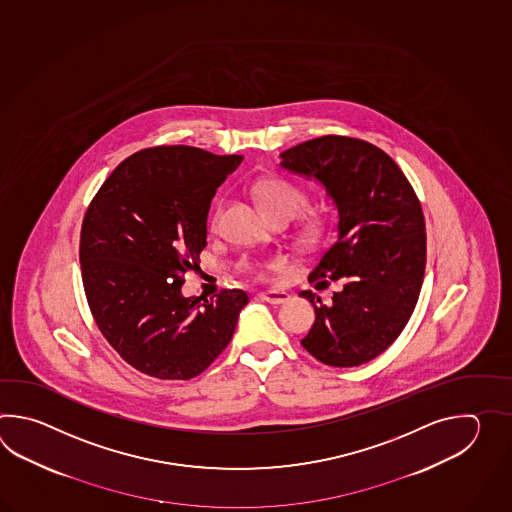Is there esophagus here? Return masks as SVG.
Masks as SVG:
<instances>
[{"mask_svg":"<svg viewBox=\"0 0 512 512\" xmlns=\"http://www.w3.org/2000/svg\"><path fill=\"white\" fill-rule=\"evenodd\" d=\"M263 302H269V304H283V302H287L291 296L289 293H285V291H267V293L258 294Z\"/></svg>","mask_w":512,"mask_h":512,"instance_id":"1","label":"esophagus"}]
</instances>
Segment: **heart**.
I'll list each match as a JSON object with an SVG mask.
<instances>
[{
	"instance_id": "1",
	"label": "heart",
	"mask_w": 512,
	"mask_h": 512,
	"mask_svg": "<svg viewBox=\"0 0 512 512\" xmlns=\"http://www.w3.org/2000/svg\"><path fill=\"white\" fill-rule=\"evenodd\" d=\"M254 196L260 201L261 208L265 210V214L269 218H298L309 205V197L305 194L300 186L294 185L291 181L283 179V177H269V179H261L254 188H252ZM218 223V214H214L212 225L216 227ZM322 236V223L318 219H309L300 230V241L311 247L320 240ZM282 261L265 260L258 261L251 265V269L258 278H265L271 271L280 269Z\"/></svg>"
}]
</instances>
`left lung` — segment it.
I'll return each mask as SVG.
<instances>
[{"instance_id":"8db88e82","label":"left lung","mask_w":512,"mask_h":512,"mask_svg":"<svg viewBox=\"0 0 512 512\" xmlns=\"http://www.w3.org/2000/svg\"><path fill=\"white\" fill-rule=\"evenodd\" d=\"M283 170L315 179L338 212V238L309 282H342L331 304L302 291L315 307L304 346L335 368L379 357L414 313L426 265L423 208L403 170L370 142L326 135L280 153Z\"/></svg>"}]
</instances>
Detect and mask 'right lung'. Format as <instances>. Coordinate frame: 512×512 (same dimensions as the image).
Wrapping results in <instances>:
<instances>
[{
	"mask_svg": "<svg viewBox=\"0 0 512 512\" xmlns=\"http://www.w3.org/2000/svg\"><path fill=\"white\" fill-rule=\"evenodd\" d=\"M241 161L194 146L141 150L111 172L87 208L80 232L87 304L111 348L141 373L188 381L234 335L245 291L201 302L181 287L207 247L212 197Z\"/></svg>",
	"mask_w": 512,
	"mask_h": 512,
	"instance_id": "obj_1",
	"label": "right lung"
}]
</instances>
